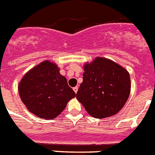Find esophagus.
<instances>
[{
    "label": "esophagus",
    "mask_w": 155,
    "mask_h": 155,
    "mask_svg": "<svg viewBox=\"0 0 155 155\" xmlns=\"http://www.w3.org/2000/svg\"><path fill=\"white\" fill-rule=\"evenodd\" d=\"M73 89H74V91L75 93H77V92H78V86H76V87H74V88H73Z\"/></svg>",
    "instance_id": "esophagus-1"
}]
</instances>
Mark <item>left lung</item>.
Listing matches in <instances>:
<instances>
[{
	"instance_id": "left-lung-1",
	"label": "left lung",
	"mask_w": 155,
	"mask_h": 155,
	"mask_svg": "<svg viewBox=\"0 0 155 155\" xmlns=\"http://www.w3.org/2000/svg\"><path fill=\"white\" fill-rule=\"evenodd\" d=\"M84 71L76 97L88 114L104 118L118 113L130 94L127 70L110 59L98 56L84 63Z\"/></svg>"
}]
</instances>
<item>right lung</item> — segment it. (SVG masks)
<instances>
[{"label":"right lung","mask_w":155,"mask_h":155,"mask_svg":"<svg viewBox=\"0 0 155 155\" xmlns=\"http://www.w3.org/2000/svg\"><path fill=\"white\" fill-rule=\"evenodd\" d=\"M18 90L29 111L40 118L56 117L76 96L57 65L50 60L30 69L18 83Z\"/></svg>","instance_id":"obj_1"}]
</instances>
